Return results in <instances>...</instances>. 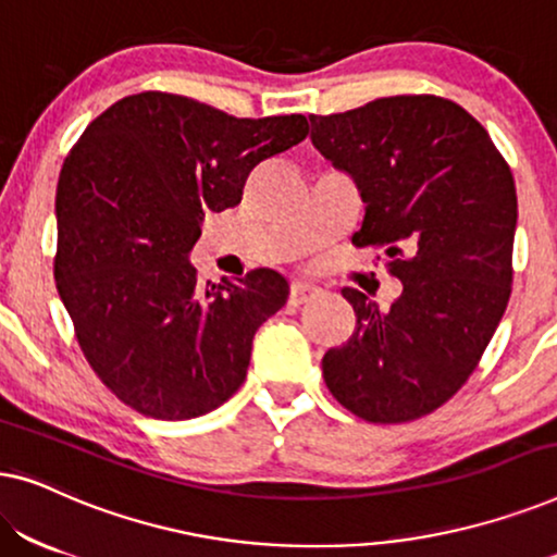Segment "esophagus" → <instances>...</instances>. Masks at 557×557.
Wrapping results in <instances>:
<instances>
[{
  "mask_svg": "<svg viewBox=\"0 0 557 557\" xmlns=\"http://www.w3.org/2000/svg\"><path fill=\"white\" fill-rule=\"evenodd\" d=\"M322 296V288L311 284H292V294H288V304L292 307H301V304H309Z\"/></svg>",
  "mask_w": 557,
  "mask_h": 557,
  "instance_id": "1",
  "label": "esophagus"
}]
</instances>
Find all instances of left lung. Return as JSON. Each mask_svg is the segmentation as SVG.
<instances>
[{
	"mask_svg": "<svg viewBox=\"0 0 557 557\" xmlns=\"http://www.w3.org/2000/svg\"><path fill=\"white\" fill-rule=\"evenodd\" d=\"M311 144L364 202L355 246H380L403 294L380 309L342 288L357 326L324 355L330 393L370 423H406L474 372L512 292L517 193L486 128L438 96L309 116Z\"/></svg>",
	"mask_w": 557,
	"mask_h": 557,
	"instance_id": "8db88e82",
	"label": "left lung"
}]
</instances>
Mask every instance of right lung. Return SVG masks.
<instances>
[{
	"label": "right lung",
	"instance_id": "obj_1",
	"mask_svg": "<svg viewBox=\"0 0 557 557\" xmlns=\"http://www.w3.org/2000/svg\"><path fill=\"white\" fill-rule=\"evenodd\" d=\"M307 134L301 113L235 119L157 90L121 98L81 134L58 180V294L90 368L128 408L187 421L243 385L286 278L256 269L200 286L189 253L205 212L235 208L253 166Z\"/></svg>",
	"mask_w": 557,
	"mask_h": 557
}]
</instances>
